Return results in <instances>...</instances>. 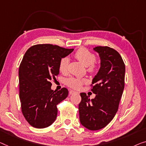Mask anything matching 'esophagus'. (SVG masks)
I'll use <instances>...</instances> for the list:
<instances>
[{
  "instance_id": "obj_1",
  "label": "esophagus",
  "mask_w": 146,
  "mask_h": 146,
  "mask_svg": "<svg viewBox=\"0 0 146 146\" xmlns=\"http://www.w3.org/2000/svg\"><path fill=\"white\" fill-rule=\"evenodd\" d=\"M78 94V92L73 90H71L69 91V94Z\"/></svg>"
}]
</instances>
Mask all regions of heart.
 <instances>
[{"label":"heart","instance_id":"b5f03b06","mask_svg":"<svg viewBox=\"0 0 146 146\" xmlns=\"http://www.w3.org/2000/svg\"><path fill=\"white\" fill-rule=\"evenodd\" d=\"M74 56L85 66H88V71L90 73H94L97 70V66L95 64L96 60L95 54L89 51L85 48H80L74 54ZM69 58L64 57L61 59L59 64V70L61 73L66 74L68 71ZM87 82L86 79L79 78L71 77L67 79L66 84L71 88L74 89H80L84 83Z\"/></svg>","mask_w":146,"mask_h":146}]
</instances>
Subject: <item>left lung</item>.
Returning a JSON list of instances; mask_svg holds the SVG:
<instances>
[{
    "instance_id": "obj_1",
    "label": "left lung",
    "mask_w": 146,
    "mask_h": 146,
    "mask_svg": "<svg viewBox=\"0 0 146 146\" xmlns=\"http://www.w3.org/2000/svg\"><path fill=\"white\" fill-rule=\"evenodd\" d=\"M94 50L101 60L91 84L96 97L90 100L86 93H80L79 105L80 123L90 130L103 129L113 119L123 92L125 75V64L118 52L108 46H96Z\"/></svg>"
}]
</instances>
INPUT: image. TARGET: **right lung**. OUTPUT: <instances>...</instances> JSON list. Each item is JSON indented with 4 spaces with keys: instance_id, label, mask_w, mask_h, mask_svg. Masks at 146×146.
Masks as SVG:
<instances>
[{
    "instance_id": "right-lung-1",
    "label": "right lung",
    "mask_w": 146,
    "mask_h": 146,
    "mask_svg": "<svg viewBox=\"0 0 146 146\" xmlns=\"http://www.w3.org/2000/svg\"><path fill=\"white\" fill-rule=\"evenodd\" d=\"M73 50L44 44L25 52L19 68V99L23 116L32 127L44 129L55 121L57 105L67 97L68 90L54 91L51 80L60 73L61 59Z\"/></svg>"
}]
</instances>
